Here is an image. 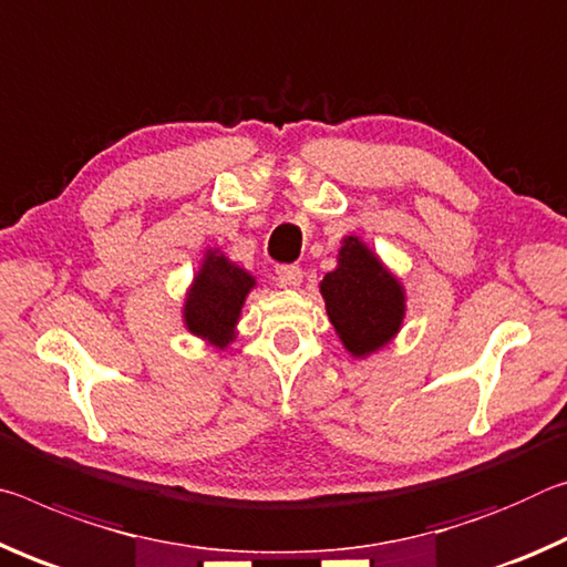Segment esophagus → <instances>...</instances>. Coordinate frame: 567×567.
Wrapping results in <instances>:
<instances>
[{
	"label": "esophagus",
	"instance_id": "esophagus-1",
	"mask_svg": "<svg viewBox=\"0 0 567 567\" xmlns=\"http://www.w3.org/2000/svg\"><path fill=\"white\" fill-rule=\"evenodd\" d=\"M301 278H303V271L293 264L276 268V281H278V286H284V289H296V286L301 284Z\"/></svg>",
	"mask_w": 567,
	"mask_h": 567
}]
</instances>
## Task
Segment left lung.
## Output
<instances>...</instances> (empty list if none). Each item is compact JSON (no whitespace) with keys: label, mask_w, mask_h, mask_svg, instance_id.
I'll use <instances>...</instances> for the list:
<instances>
[{"label":"left lung","mask_w":567,"mask_h":567,"mask_svg":"<svg viewBox=\"0 0 567 567\" xmlns=\"http://www.w3.org/2000/svg\"><path fill=\"white\" fill-rule=\"evenodd\" d=\"M321 293L333 329L354 357L384 347L404 317V293L359 238H347Z\"/></svg>","instance_id":"1"}]
</instances>
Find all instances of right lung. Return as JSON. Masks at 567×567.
<instances>
[{"label":"right lung","mask_w":567,"mask_h":567,"mask_svg":"<svg viewBox=\"0 0 567 567\" xmlns=\"http://www.w3.org/2000/svg\"><path fill=\"white\" fill-rule=\"evenodd\" d=\"M254 284V276H248L244 268L228 264L223 256L208 254L185 299L188 329L216 347H226L234 339L240 306Z\"/></svg>","instance_id":"add662e5"}]
</instances>
